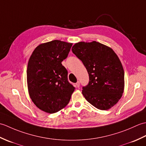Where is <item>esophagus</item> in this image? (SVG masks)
<instances>
[{"label":"esophagus","instance_id":"34e87169","mask_svg":"<svg viewBox=\"0 0 146 146\" xmlns=\"http://www.w3.org/2000/svg\"><path fill=\"white\" fill-rule=\"evenodd\" d=\"M76 87H80V82H77V83H76Z\"/></svg>","mask_w":146,"mask_h":146}]
</instances>
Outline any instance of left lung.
<instances>
[{
  "label": "left lung",
  "mask_w": 146,
  "mask_h": 146,
  "mask_svg": "<svg viewBox=\"0 0 146 146\" xmlns=\"http://www.w3.org/2000/svg\"><path fill=\"white\" fill-rule=\"evenodd\" d=\"M71 50L89 75L88 84L83 87L84 97L98 109H110L124 90V71L119 57L111 48L97 41L77 42Z\"/></svg>",
  "instance_id": "8db88e82"
}]
</instances>
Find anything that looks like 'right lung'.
I'll return each mask as SVG.
<instances>
[{
    "label": "right lung",
    "mask_w": 146,
    "mask_h": 146,
    "mask_svg": "<svg viewBox=\"0 0 146 146\" xmlns=\"http://www.w3.org/2000/svg\"><path fill=\"white\" fill-rule=\"evenodd\" d=\"M72 44L60 40L42 43L30 56L27 68L28 92L36 106L45 112L53 113L63 109L75 90L61 64Z\"/></svg>",
    "instance_id": "right-lung-1"
}]
</instances>
